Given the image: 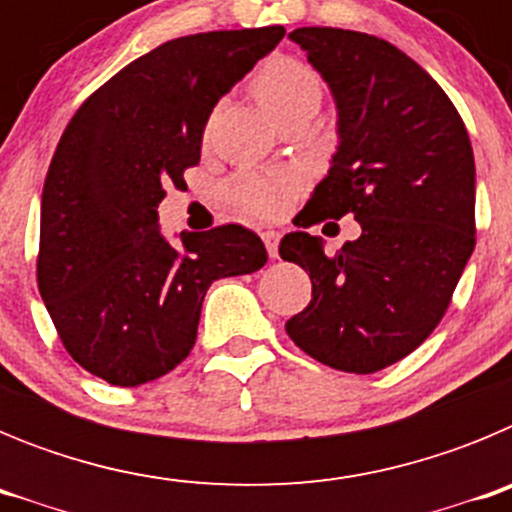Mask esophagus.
<instances>
[{
    "instance_id": "esophagus-1",
    "label": "esophagus",
    "mask_w": 512,
    "mask_h": 512,
    "mask_svg": "<svg viewBox=\"0 0 512 512\" xmlns=\"http://www.w3.org/2000/svg\"><path fill=\"white\" fill-rule=\"evenodd\" d=\"M261 238H264V246H266V251H269L271 259H279V233L277 230H264V233H261Z\"/></svg>"
}]
</instances>
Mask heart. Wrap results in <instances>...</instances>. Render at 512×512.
<instances>
[{
	"label": "heart",
	"instance_id": "b5f03b06",
	"mask_svg": "<svg viewBox=\"0 0 512 512\" xmlns=\"http://www.w3.org/2000/svg\"><path fill=\"white\" fill-rule=\"evenodd\" d=\"M253 94L274 120L289 110L318 107L320 81L297 58L274 56L253 76ZM302 189V176L297 171L246 169L235 174L228 184V197L233 205L256 217H277L292 205Z\"/></svg>",
	"mask_w": 512,
	"mask_h": 512
}]
</instances>
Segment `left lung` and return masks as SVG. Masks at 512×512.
I'll return each mask as SVG.
<instances>
[{
	"instance_id": "left-lung-1",
	"label": "left lung",
	"mask_w": 512,
	"mask_h": 512,
	"mask_svg": "<svg viewBox=\"0 0 512 512\" xmlns=\"http://www.w3.org/2000/svg\"><path fill=\"white\" fill-rule=\"evenodd\" d=\"M289 40L338 110V151L300 228L351 212L361 235L333 256L318 235H284L279 256L312 282L284 328L320 364L374 374L431 336L472 256V143L446 92L387 40L338 27H297Z\"/></svg>"
}]
</instances>
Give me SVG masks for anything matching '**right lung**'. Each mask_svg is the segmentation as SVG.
<instances>
[{"instance_id":"right-lung-1","label":"right lung","mask_w":512,"mask_h":512,"mask_svg":"<svg viewBox=\"0 0 512 512\" xmlns=\"http://www.w3.org/2000/svg\"><path fill=\"white\" fill-rule=\"evenodd\" d=\"M284 27L176 38L135 58L63 130L40 202L38 289L71 359L115 387L182 364L215 279L251 274L266 248L243 225L158 228L166 187L200 164L210 112Z\"/></svg>"}]
</instances>
